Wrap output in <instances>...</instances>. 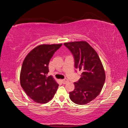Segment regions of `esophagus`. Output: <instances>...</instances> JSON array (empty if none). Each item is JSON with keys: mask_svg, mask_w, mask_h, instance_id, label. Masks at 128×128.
<instances>
[{"mask_svg": "<svg viewBox=\"0 0 128 128\" xmlns=\"http://www.w3.org/2000/svg\"><path fill=\"white\" fill-rule=\"evenodd\" d=\"M62 83H63L64 84H66L68 83V82H69V81L67 79H64V80H62Z\"/></svg>", "mask_w": 128, "mask_h": 128, "instance_id": "esophagus-1", "label": "esophagus"}]
</instances>
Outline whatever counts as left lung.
<instances>
[{"label":"left lung","mask_w":128,"mask_h":128,"mask_svg":"<svg viewBox=\"0 0 128 128\" xmlns=\"http://www.w3.org/2000/svg\"><path fill=\"white\" fill-rule=\"evenodd\" d=\"M74 58L75 68L81 71L74 90L69 92L70 100L77 104H86L100 94L106 80L105 71L98 54L86 41L64 43Z\"/></svg>","instance_id":"obj_1"}]
</instances>
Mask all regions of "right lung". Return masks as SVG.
<instances>
[{
    "mask_svg": "<svg viewBox=\"0 0 128 128\" xmlns=\"http://www.w3.org/2000/svg\"><path fill=\"white\" fill-rule=\"evenodd\" d=\"M62 44H40L29 52L21 67L20 84L26 94L36 103L44 104L53 98L59 84L49 72L50 60Z\"/></svg>",
    "mask_w": 128,
    "mask_h": 128,
    "instance_id": "right-lung-1",
    "label": "right lung"
}]
</instances>
